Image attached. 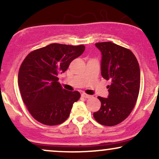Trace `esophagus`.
Listing matches in <instances>:
<instances>
[{
  "label": "esophagus",
  "mask_w": 159,
  "mask_h": 159,
  "mask_svg": "<svg viewBox=\"0 0 159 159\" xmlns=\"http://www.w3.org/2000/svg\"><path fill=\"white\" fill-rule=\"evenodd\" d=\"M81 97L82 98H89L91 97V96H90V95H87L84 93H83L81 94Z\"/></svg>",
  "instance_id": "34e87169"
}]
</instances>
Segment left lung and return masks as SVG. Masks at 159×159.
<instances>
[{
  "label": "left lung",
  "mask_w": 159,
  "mask_h": 159,
  "mask_svg": "<svg viewBox=\"0 0 159 159\" xmlns=\"http://www.w3.org/2000/svg\"><path fill=\"white\" fill-rule=\"evenodd\" d=\"M101 52V74L110 80L108 96H98L101 107L93 113L98 123L113 126L123 122L135 105L140 90V67L135 56L129 49L111 42L96 43Z\"/></svg>",
  "instance_id": "1"
}]
</instances>
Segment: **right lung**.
Masks as SVG:
<instances>
[{
    "label": "right lung",
    "instance_id": "right-lung-1",
    "mask_svg": "<svg viewBox=\"0 0 159 159\" xmlns=\"http://www.w3.org/2000/svg\"><path fill=\"white\" fill-rule=\"evenodd\" d=\"M84 49L83 45L52 43L33 51L24 60L18 78L20 92L29 112L39 123L55 125L69 117L81 94L64 90L58 82V75L66 71Z\"/></svg>",
    "mask_w": 159,
    "mask_h": 159
}]
</instances>
